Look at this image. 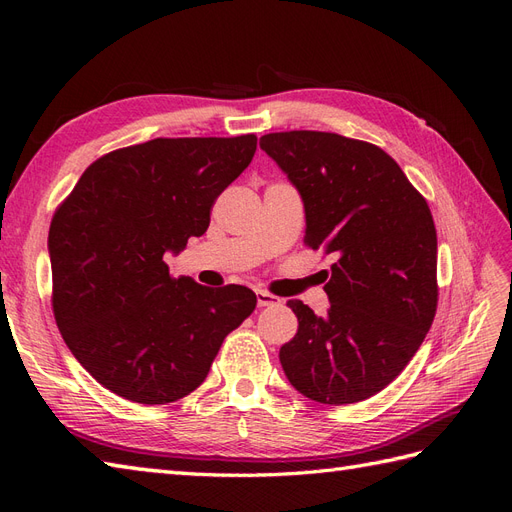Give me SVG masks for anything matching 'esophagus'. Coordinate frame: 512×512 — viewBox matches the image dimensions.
Segmentation results:
<instances>
[{"instance_id":"1","label":"esophagus","mask_w":512,"mask_h":512,"mask_svg":"<svg viewBox=\"0 0 512 512\" xmlns=\"http://www.w3.org/2000/svg\"><path fill=\"white\" fill-rule=\"evenodd\" d=\"M256 301H258V307H273V305H280V297H275V294L271 292H265V290H256Z\"/></svg>"}]
</instances>
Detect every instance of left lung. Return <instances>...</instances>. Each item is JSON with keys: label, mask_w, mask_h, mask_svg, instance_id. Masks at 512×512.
I'll return each mask as SVG.
<instances>
[{"label": "left lung", "mask_w": 512, "mask_h": 512, "mask_svg": "<svg viewBox=\"0 0 512 512\" xmlns=\"http://www.w3.org/2000/svg\"><path fill=\"white\" fill-rule=\"evenodd\" d=\"M305 205V245L333 254L329 314L288 301L299 331L280 350L290 384L329 406L391 384L438 309V237L427 200L380 147L333 132L260 138Z\"/></svg>", "instance_id": "8db88e82"}]
</instances>
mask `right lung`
I'll return each mask as SVG.
<instances>
[{"label": "right lung", "instance_id": "1", "mask_svg": "<svg viewBox=\"0 0 512 512\" xmlns=\"http://www.w3.org/2000/svg\"><path fill=\"white\" fill-rule=\"evenodd\" d=\"M256 134L153 138L89 164L49 228L53 314L104 389L145 406L205 382L224 337L254 312L237 284L173 277L166 252L205 235L211 207L256 151Z\"/></svg>", "mask_w": 512, "mask_h": 512}]
</instances>
